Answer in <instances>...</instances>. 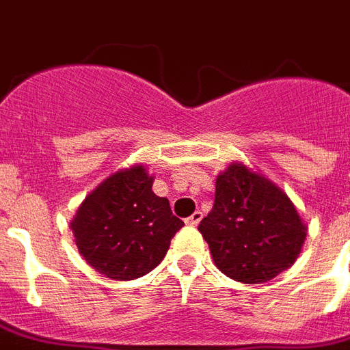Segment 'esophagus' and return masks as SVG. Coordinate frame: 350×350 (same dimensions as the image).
<instances>
[{
  "label": "esophagus",
  "mask_w": 350,
  "mask_h": 350,
  "mask_svg": "<svg viewBox=\"0 0 350 350\" xmlns=\"http://www.w3.org/2000/svg\"><path fill=\"white\" fill-rule=\"evenodd\" d=\"M202 218H203V213L196 211V213L192 214V216H189V218L185 219V224L187 225H192V227H196V225L200 224V221H202Z\"/></svg>",
  "instance_id": "esophagus-1"
}]
</instances>
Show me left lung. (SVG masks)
<instances>
[{
    "mask_svg": "<svg viewBox=\"0 0 350 350\" xmlns=\"http://www.w3.org/2000/svg\"><path fill=\"white\" fill-rule=\"evenodd\" d=\"M198 230L216 267L241 283L278 276L293 265L307 236L287 194L239 163L218 176L213 211Z\"/></svg>",
    "mask_w": 350,
    "mask_h": 350,
    "instance_id": "8db88e82",
    "label": "left lung"
}]
</instances>
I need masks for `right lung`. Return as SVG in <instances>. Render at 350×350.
<instances>
[{
	"label": "right lung",
	"mask_w": 350,
	"mask_h": 350,
	"mask_svg": "<svg viewBox=\"0 0 350 350\" xmlns=\"http://www.w3.org/2000/svg\"><path fill=\"white\" fill-rule=\"evenodd\" d=\"M143 165L107 178L81 203L72 221L79 254L112 280L145 276L165 258L183 221L169 200L152 192Z\"/></svg>",
	"instance_id": "right-lung-1"
}]
</instances>
